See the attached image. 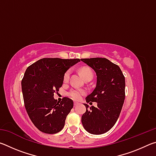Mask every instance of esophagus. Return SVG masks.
Here are the masks:
<instances>
[{
    "mask_svg": "<svg viewBox=\"0 0 156 156\" xmlns=\"http://www.w3.org/2000/svg\"><path fill=\"white\" fill-rule=\"evenodd\" d=\"M78 104H79V102H74V103H73L74 106H76V105H78Z\"/></svg>",
    "mask_w": 156,
    "mask_h": 156,
    "instance_id": "obj_1",
    "label": "esophagus"
}]
</instances>
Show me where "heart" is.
Returning <instances> with one entry per match:
<instances>
[{
	"mask_svg": "<svg viewBox=\"0 0 156 156\" xmlns=\"http://www.w3.org/2000/svg\"><path fill=\"white\" fill-rule=\"evenodd\" d=\"M80 73H81L82 76H83L84 80H87V79H91H91L93 78V76H94L93 72H92V70L89 67H84L83 68H81ZM70 73H71L70 69L67 70V72L64 73V76H63V81H64V83H67V82L69 80V76H70ZM85 93H86L85 91L83 90V89L74 88V89H71V90L69 91L68 96L73 100H78L81 98L82 96L85 94Z\"/></svg>",
	"mask_w": 156,
	"mask_h": 156,
	"instance_id": "b5f03b06",
	"label": "heart"
}]
</instances>
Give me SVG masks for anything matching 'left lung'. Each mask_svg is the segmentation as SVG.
Returning a JSON list of instances; mask_svg holds the SVG:
<instances>
[{
  "label": "left lung",
  "instance_id": "left-lung-1",
  "mask_svg": "<svg viewBox=\"0 0 156 156\" xmlns=\"http://www.w3.org/2000/svg\"><path fill=\"white\" fill-rule=\"evenodd\" d=\"M81 61L93 69L97 76L96 88L86 97V102H97L82 116L85 130L94 135L107 132L115 125L122 110L125 98V79L120 68L105 58H83Z\"/></svg>",
  "mask_w": 156,
  "mask_h": 156
}]
</instances>
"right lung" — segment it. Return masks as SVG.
Returning a JSON list of instances; mask_svg holds the SVG:
<instances>
[{"label":"right lung","mask_w":156,"mask_h":156,"mask_svg":"<svg viewBox=\"0 0 156 156\" xmlns=\"http://www.w3.org/2000/svg\"><path fill=\"white\" fill-rule=\"evenodd\" d=\"M80 61L79 58H47L26 69L21 82L25 107L31 122L43 133H56L64 127L73 102L67 97L57 101L54 93L62 87L64 73Z\"/></svg>","instance_id":"1"}]
</instances>
